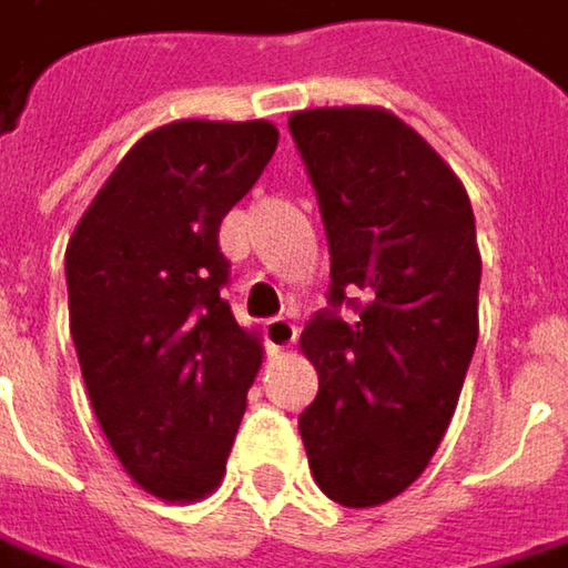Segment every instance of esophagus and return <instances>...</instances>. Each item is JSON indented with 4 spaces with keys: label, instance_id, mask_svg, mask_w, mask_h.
<instances>
[{
    "label": "esophagus",
    "instance_id": "obj_1",
    "mask_svg": "<svg viewBox=\"0 0 568 568\" xmlns=\"http://www.w3.org/2000/svg\"><path fill=\"white\" fill-rule=\"evenodd\" d=\"M263 335H266V347H270V351H285V347H292V344H295L298 328H295V322H288V318H283V315H276V318H270V322L263 325Z\"/></svg>",
    "mask_w": 568,
    "mask_h": 568
}]
</instances>
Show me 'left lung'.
Here are the masks:
<instances>
[{
	"instance_id": "1",
	"label": "left lung",
	"mask_w": 568,
	"mask_h": 568,
	"mask_svg": "<svg viewBox=\"0 0 568 568\" xmlns=\"http://www.w3.org/2000/svg\"><path fill=\"white\" fill-rule=\"evenodd\" d=\"M288 132L332 253L328 308L302 332L318 396L298 433L318 488L377 507L426 471L465 384L478 344L475 214L436 149L387 110H302ZM341 307L355 308L351 323Z\"/></svg>"
}]
</instances>
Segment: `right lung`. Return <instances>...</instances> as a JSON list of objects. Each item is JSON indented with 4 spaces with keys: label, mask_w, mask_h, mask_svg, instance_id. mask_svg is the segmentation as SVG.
Segmentation results:
<instances>
[{
    "label": "right lung",
    "mask_w": 568,
    "mask_h": 568,
    "mask_svg": "<svg viewBox=\"0 0 568 568\" xmlns=\"http://www.w3.org/2000/svg\"><path fill=\"white\" fill-rule=\"evenodd\" d=\"M266 120L145 132L68 243V305L97 423L132 481L162 500L221 485L263 364L221 288L217 233L273 159Z\"/></svg>",
    "instance_id": "1"
}]
</instances>
